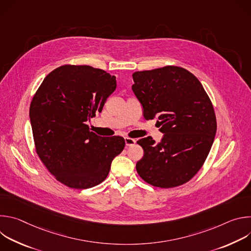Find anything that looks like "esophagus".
Returning a JSON list of instances; mask_svg holds the SVG:
<instances>
[{"instance_id": "1", "label": "esophagus", "mask_w": 251, "mask_h": 251, "mask_svg": "<svg viewBox=\"0 0 251 251\" xmlns=\"http://www.w3.org/2000/svg\"><path fill=\"white\" fill-rule=\"evenodd\" d=\"M125 143H126V146L129 147V146H132V145L135 144L136 140L133 139V138H130V137H126L125 138Z\"/></svg>"}]
</instances>
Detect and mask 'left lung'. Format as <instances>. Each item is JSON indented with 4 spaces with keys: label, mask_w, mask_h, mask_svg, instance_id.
<instances>
[{
    "label": "left lung",
    "mask_w": 251,
    "mask_h": 251,
    "mask_svg": "<svg viewBox=\"0 0 251 251\" xmlns=\"http://www.w3.org/2000/svg\"><path fill=\"white\" fill-rule=\"evenodd\" d=\"M132 89L146 120L158 116L165 133L156 141H137L144 156L137 162L138 175L146 183L170 189L188 183L202 167L217 132L212 103L200 80L189 70L167 65L133 74Z\"/></svg>",
    "instance_id": "1"
}]
</instances>
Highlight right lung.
I'll return each instance as SVG.
<instances>
[{
    "label": "right lung",
    "mask_w": 251,
    "mask_h": 251,
    "mask_svg": "<svg viewBox=\"0 0 251 251\" xmlns=\"http://www.w3.org/2000/svg\"><path fill=\"white\" fill-rule=\"evenodd\" d=\"M116 89V77L89 65H61L49 74L29 106L35 152L58 182L73 189L102 183L125 140L101 137L86 124Z\"/></svg>",
    "instance_id": "right-lung-1"
}]
</instances>
